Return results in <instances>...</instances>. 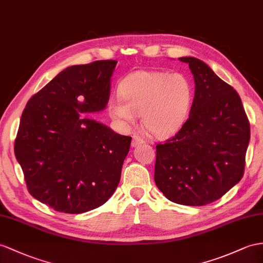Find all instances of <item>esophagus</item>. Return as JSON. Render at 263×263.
<instances>
[{
	"mask_svg": "<svg viewBox=\"0 0 263 263\" xmlns=\"http://www.w3.org/2000/svg\"><path fill=\"white\" fill-rule=\"evenodd\" d=\"M144 143V140L142 139V138H140V137H133V139H132V146L134 147V146H138V145H140V144H143Z\"/></svg>",
	"mask_w": 263,
	"mask_h": 263,
	"instance_id": "34e87169",
	"label": "esophagus"
}]
</instances>
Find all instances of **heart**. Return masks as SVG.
Returning a JSON list of instances; mask_svg holds the SVG:
<instances>
[{
    "label": "heart",
    "instance_id": "1",
    "mask_svg": "<svg viewBox=\"0 0 263 263\" xmlns=\"http://www.w3.org/2000/svg\"><path fill=\"white\" fill-rule=\"evenodd\" d=\"M120 98L109 102L111 117L124 124H133L137 114L146 133L156 139L171 138L189 120L194 87L181 73L137 71L119 85Z\"/></svg>",
    "mask_w": 263,
    "mask_h": 263
}]
</instances>
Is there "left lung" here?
<instances>
[{"label": "left lung", "mask_w": 263, "mask_h": 263, "mask_svg": "<svg viewBox=\"0 0 263 263\" xmlns=\"http://www.w3.org/2000/svg\"><path fill=\"white\" fill-rule=\"evenodd\" d=\"M196 91L189 120L157 145L154 181L166 199L204 205L220 199L243 177L250 123L238 92L210 66L191 57Z\"/></svg>", "instance_id": "8db88e82"}]
</instances>
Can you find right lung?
<instances>
[{
  "label": "right lung",
  "instance_id": "add662e5",
  "mask_svg": "<svg viewBox=\"0 0 263 263\" xmlns=\"http://www.w3.org/2000/svg\"><path fill=\"white\" fill-rule=\"evenodd\" d=\"M118 61L60 72L26 104L14 143L28 190L55 211L83 213L104 204L119 185L131 137L89 119L105 109Z\"/></svg>",
  "mask_w": 263,
  "mask_h": 263
}]
</instances>
